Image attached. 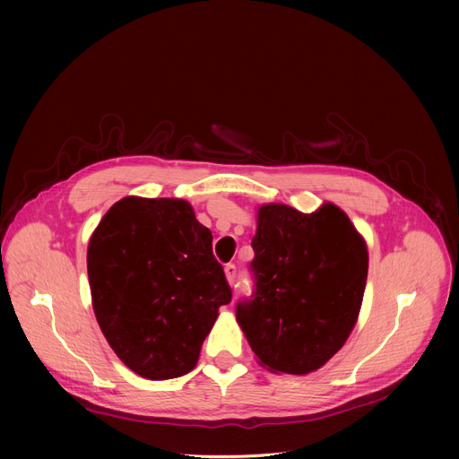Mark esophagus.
<instances>
[{"label":"esophagus","instance_id":"obj_1","mask_svg":"<svg viewBox=\"0 0 459 459\" xmlns=\"http://www.w3.org/2000/svg\"><path fill=\"white\" fill-rule=\"evenodd\" d=\"M236 275H238V270H236L234 264H227V266H225V277H227V281H229L230 284H234Z\"/></svg>","mask_w":459,"mask_h":459}]
</instances>
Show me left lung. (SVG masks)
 Here are the masks:
<instances>
[{
	"label": "left lung",
	"mask_w": 459,
	"mask_h": 459,
	"mask_svg": "<svg viewBox=\"0 0 459 459\" xmlns=\"http://www.w3.org/2000/svg\"><path fill=\"white\" fill-rule=\"evenodd\" d=\"M251 246L255 292L236 305V320L258 363L294 376L318 370L357 322L368 275L363 236L331 203L312 213L264 204Z\"/></svg>",
	"instance_id": "obj_1"
}]
</instances>
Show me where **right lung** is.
I'll return each mask as SVG.
<instances>
[{
	"label": "right lung",
	"instance_id": "right-lung-1",
	"mask_svg": "<svg viewBox=\"0 0 459 459\" xmlns=\"http://www.w3.org/2000/svg\"><path fill=\"white\" fill-rule=\"evenodd\" d=\"M87 273L106 341L154 381L195 368L217 310L232 299L212 232L182 199L115 203L91 236Z\"/></svg>",
	"mask_w": 459,
	"mask_h": 459
}]
</instances>
